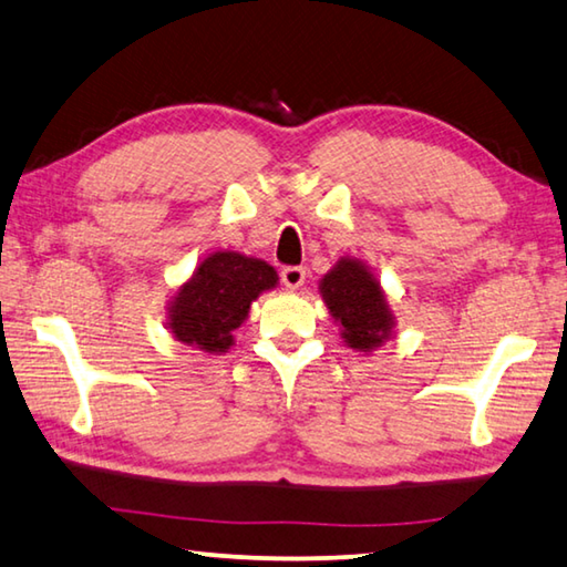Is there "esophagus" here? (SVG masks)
<instances>
[{"mask_svg": "<svg viewBox=\"0 0 567 567\" xmlns=\"http://www.w3.org/2000/svg\"><path fill=\"white\" fill-rule=\"evenodd\" d=\"M281 281L286 289H299L306 281V268L303 266H286L281 271Z\"/></svg>", "mask_w": 567, "mask_h": 567, "instance_id": "esophagus-1", "label": "esophagus"}]
</instances>
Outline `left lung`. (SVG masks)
<instances>
[{
  "label": "left lung",
  "instance_id": "obj_1",
  "mask_svg": "<svg viewBox=\"0 0 567 567\" xmlns=\"http://www.w3.org/2000/svg\"><path fill=\"white\" fill-rule=\"evenodd\" d=\"M319 291L331 319L341 326V339L349 349L371 353L393 336L395 316L381 281L359 258H339L319 281Z\"/></svg>",
  "mask_w": 567,
  "mask_h": 567
}]
</instances>
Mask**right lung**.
<instances>
[{"label": "right lung", "instance_id": "add662e5", "mask_svg": "<svg viewBox=\"0 0 567 567\" xmlns=\"http://www.w3.org/2000/svg\"><path fill=\"white\" fill-rule=\"evenodd\" d=\"M276 284V268L261 258L216 251L172 296L166 329L184 346L221 355L234 346V331L248 319L251 303Z\"/></svg>", "mask_w": 567, "mask_h": 567}]
</instances>
